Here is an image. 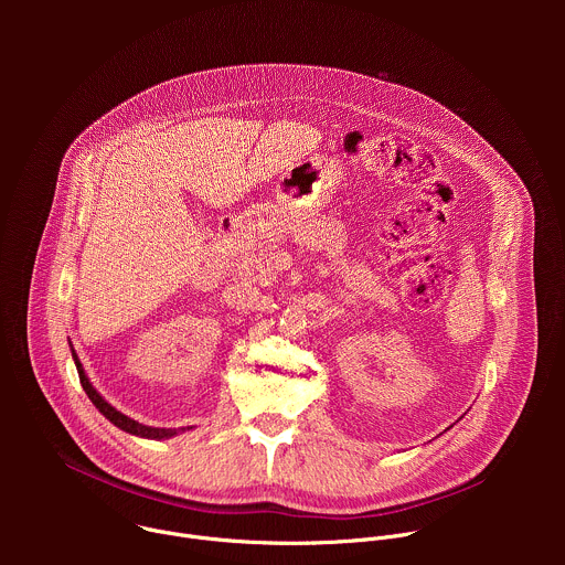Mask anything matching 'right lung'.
<instances>
[{"mask_svg":"<svg viewBox=\"0 0 565 565\" xmlns=\"http://www.w3.org/2000/svg\"><path fill=\"white\" fill-rule=\"evenodd\" d=\"M71 355H73V362H75V369H77V375H79V384H83L85 393L89 395V399L94 402L96 409H98L109 423H114L118 429H122V431H127V434H134V436H140V438H151V440L172 438V436H177L179 431H185V427H183V429H160V427H147V425H140V423L127 418L125 414H120L118 409H114V407L109 405V402L94 388V384H92L89 377L85 375V369H83V364H79V360H77L73 347H71Z\"/></svg>","mask_w":565,"mask_h":565,"instance_id":"obj_1","label":"right lung"}]
</instances>
